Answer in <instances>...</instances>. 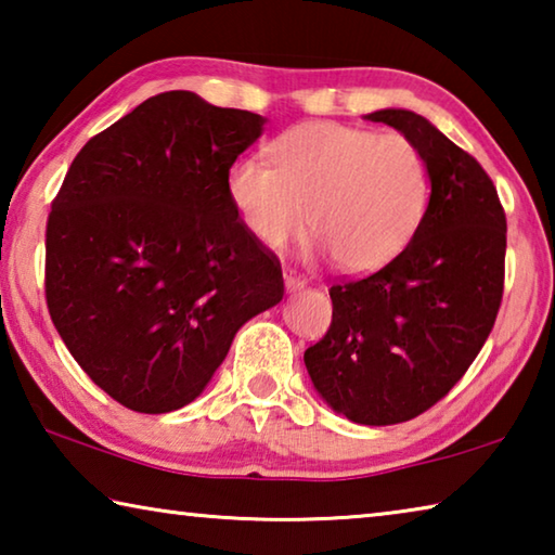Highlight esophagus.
<instances>
[{
	"instance_id": "34e87169",
	"label": "esophagus",
	"mask_w": 555,
	"mask_h": 555,
	"mask_svg": "<svg viewBox=\"0 0 555 555\" xmlns=\"http://www.w3.org/2000/svg\"><path fill=\"white\" fill-rule=\"evenodd\" d=\"M284 286H286L288 294H294V291H300V288L306 286V281L300 279V276H296V274H291V271H286V274H284Z\"/></svg>"
}]
</instances>
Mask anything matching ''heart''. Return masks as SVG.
I'll return each mask as SVG.
<instances>
[{
  "mask_svg": "<svg viewBox=\"0 0 555 555\" xmlns=\"http://www.w3.org/2000/svg\"><path fill=\"white\" fill-rule=\"evenodd\" d=\"M242 156L228 171V198L242 228L269 251L286 249L308 222L347 274L397 259L428 208L430 176L421 149L403 134L306 121Z\"/></svg>",
  "mask_w": 555,
  "mask_h": 555,
  "instance_id": "heart-1",
  "label": "heart"
}]
</instances>
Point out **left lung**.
<instances>
[{"instance_id":"1","label":"left lung","mask_w":555,"mask_h":555,"mask_svg":"<svg viewBox=\"0 0 555 555\" xmlns=\"http://www.w3.org/2000/svg\"><path fill=\"white\" fill-rule=\"evenodd\" d=\"M364 119L421 149L428 208L397 259L331 288V331L304 362L335 413L391 426L443 399L482 350L502 304L506 218L485 168L426 117L389 107Z\"/></svg>"}]
</instances>
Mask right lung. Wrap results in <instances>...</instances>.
Returning a JSON list of instances; mask_svg holds the SVG:
<instances>
[{
	"label": "right lung",
	"mask_w": 555,
	"mask_h": 555,
	"mask_svg": "<svg viewBox=\"0 0 555 555\" xmlns=\"http://www.w3.org/2000/svg\"><path fill=\"white\" fill-rule=\"evenodd\" d=\"M267 119L188 90L149 98L80 149L46 228V304L121 406L168 413L208 387L240 327L284 298L228 171Z\"/></svg>",
	"instance_id": "obj_1"
}]
</instances>
